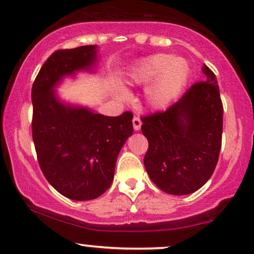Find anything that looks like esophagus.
<instances>
[{
    "label": "esophagus",
    "instance_id": "1",
    "mask_svg": "<svg viewBox=\"0 0 254 254\" xmlns=\"http://www.w3.org/2000/svg\"><path fill=\"white\" fill-rule=\"evenodd\" d=\"M132 125H133V129H135V131H138L140 129V125H142V121H140V118L135 116L132 119Z\"/></svg>",
    "mask_w": 254,
    "mask_h": 254
}]
</instances>
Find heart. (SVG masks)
<instances>
[{
  "label": "heart",
  "mask_w": 254,
  "mask_h": 254,
  "mask_svg": "<svg viewBox=\"0 0 254 254\" xmlns=\"http://www.w3.org/2000/svg\"><path fill=\"white\" fill-rule=\"evenodd\" d=\"M190 75L189 63L182 57L170 54H152L137 61L129 75L131 85H148L144 91L145 102L154 110L166 109L182 92ZM122 99H129L127 90L118 91Z\"/></svg>",
  "instance_id": "1"
}]
</instances>
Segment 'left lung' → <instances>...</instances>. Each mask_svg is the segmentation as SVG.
Instances as JSON below:
<instances>
[{"mask_svg": "<svg viewBox=\"0 0 254 254\" xmlns=\"http://www.w3.org/2000/svg\"><path fill=\"white\" fill-rule=\"evenodd\" d=\"M202 72L204 81L194 84L179 102L142 117V132L149 142L146 173L168 194L196 191L219 160L224 108L215 74L206 65Z\"/></svg>", "mask_w": 254, "mask_h": 254, "instance_id": "obj_1", "label": "left lung"}]
</instances>
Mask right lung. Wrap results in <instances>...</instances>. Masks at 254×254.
Masks as SVG:
<instances>
[{"label":"right lung","instance_id":"right-lung-1","mask_svg":"<svg viewBox=\"0 0 254 254\" xmlns=\"http://www.w3.org/2000/svg\"><path fill=\"white\" fill-rule=\"evenodd\" d=\"M97 61V45L54 52L32 87V132L40 168L52 187L77 201L108 190L119 151L133 132L129 111L109 117L58 98L56 87L64 78L92 72Z\"/></svg>","mask_w":254,"mask_h":254}]
</instances>
